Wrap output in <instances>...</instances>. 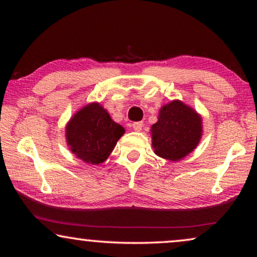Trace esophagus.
<instances>
[{"label": "esophagus", "mask_w": 257, "mask_h": 257, "mask_svg": "<svg viewBox=\"0 0 257 257\" xmlns=\"http://www.w3.org/2000/svg\"><path fill=\"white\" fill-rule=\"evenodd\" d=\"M143 128V122L142 121H137V122H134L133 123V129L135 132H141Z\"/></svg>", "instance_id": "34e87169"}]
</instances>
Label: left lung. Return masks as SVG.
Instances as JSON below:
<instances>
[{"label":"left lung","mask_w":257,"mask_h":257,"mask_svg":"<svg viewBox=\"0 0 257 257\" xmlns=\"http://www.w3.org/2000/svg\"><path fill=\"white\" fill-rule=\"evenodd\" d=\"M202 132V118L194 108L179 99L165 104L151 129L154 153L165 160L179 161L196 149Z\"/></svg>","instance_id":"obj_1"}]
</instances>
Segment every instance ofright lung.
<instances>
[{
	"label": "right lung",
	"instance_id": "obj_1",
	"mask_svg": "<svg viewBox=\"0 0 257 257\" xmlns=\"http://www.w3.org/2000/svg\"><path fill=\"white\" fill-rule=\"evenodd\" d=\"M124 134L98 103H89L72 116L66 127L67 144L78 159L99 164L105 161Z\"/></svg>",
	"mask_w": 257,
	"mask_h": 257
}]
</instances>
